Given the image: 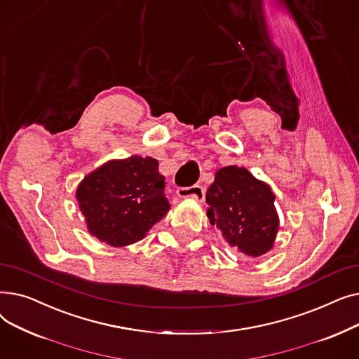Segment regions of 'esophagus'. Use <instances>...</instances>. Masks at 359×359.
<instances>
[{
  "instance_id": "1",
  "label": "esophagus",
  "mask_w": 359,
  "mask_h": 359,
  "mask_svg": "<svg viewBox=\"0 0 359 359\" xmlns=\"http://www.w3.org/2000/svg\"><path fill=\"white\" fill-rule=\"evenodd\" d=\"M176 194L179 198H195L198 201H203L205 198L203 187L199 184H194L189 187H177Z\"/></svg>"
}]
</instances>
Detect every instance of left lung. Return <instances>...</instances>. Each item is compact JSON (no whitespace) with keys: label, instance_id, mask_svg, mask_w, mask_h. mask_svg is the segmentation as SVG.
<instances>
[{"label":"left lung","instance_id":"1","mask_svg":"<svg viewBox=\"0 0 359 359\" xmlns=\"http://www.w3.org/2000/svg\"><path fill=\"white\" fill-rule=\"evenodd\" d=\"M271 186L257 180L248 168H219L206 191V215L225 241L243 256L259 257L273 248L279 229Z\"/></svg>","mask_w":359,"mask_h":359}]
</instances>
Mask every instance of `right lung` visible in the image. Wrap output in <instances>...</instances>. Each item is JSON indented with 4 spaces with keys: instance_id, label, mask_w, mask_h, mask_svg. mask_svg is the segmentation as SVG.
<instances>
[{
    "instance_id": "obj_1",
    "label": "right lung",
    "mask_w": 359,
    "mask_h": 359,
    "mask_svg": "<svg viewBox=\"0 0 359 359\" xmlns=\"http://www.w3.org/2000/svg\"><path fill=\"white\" fill-rule=\"evenodd\" d=\"M164 186L158 161L151 157L104 163L77 189L88 233L113 248L140 241L170 210Z\"/></svg>"
}]
</instances>
